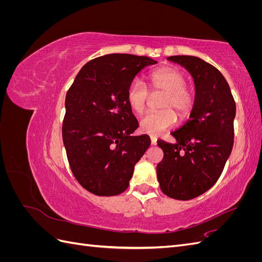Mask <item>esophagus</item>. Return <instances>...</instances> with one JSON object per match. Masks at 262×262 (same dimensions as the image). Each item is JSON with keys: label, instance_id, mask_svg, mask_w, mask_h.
<instances>
[{"label": "esophagus", "instance_id": "esophagus-1", "mask_svg": "<svg viewBox=\"0 0 262 262\" xmlns=\"http://www.w3.org/2000/svg\"><path fill=\"white\" fill-rule=\"evenodd\" d=\"M156 143H157V139L155 137H150V144L156 145Z\"/></svg>", "mask_w": 262, "mask_h": 262}]
</instances>
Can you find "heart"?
<instances>
[{"instance_id":"obj_1","label":"heart","mask_w":262,"mask_h":262,"mask_svg":"<svg viewBox=\"0 0 262 262\" xmlns=\"http://www.w3.org/2000/svg\"><path fill=\"white\" fill-rule=\"evenodd\" d=\"M149 89L153 93H162L160 107L163 109L157 113H148L140 119V131L152 137L170 129L176 123V116L184 118L194 104V93L186 85V75L176 68L158 69L147 76ZM148 97L146 87L140 81H132L126 89L125 98L133 113L143 112Z\"/></svg>"}]
</instances>
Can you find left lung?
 I'll return each instance as SVG.
<instances>
[{
    "mask_svg": "<svg viewBox=\"0 0 262 262\" xmlns=\"http://www.w3.org/2000/svg\"><path fill=\"white\" fill-rule=\"evenodd\" d=\"M167 60L192 76L194 104L189 120L171 132L175 143L157 141L164 152L157 179L167 196L190 200L208 191L223 171L234 143L236 105L225 77L210 63L193 55Z\"/></svg>",
    "mask_w": 262,
    "mask_h": 262,
    "instance_id": "obj_1",
    "label": "left lung"
}]
</instances>
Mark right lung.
Listing matches in <instances>:
<instances>
[{
  "instance_id": "obj_1",
  "label": "right lung",
  "mask_w": 262,
  "mask_h": 262,
  "mask_svg": "<svg viewBox=\"0 0 262 262\" xmlns=\"http://www.w3.org/2000/svg\"><path fill=\"white\" fill-rule=\"evenodd\" d=\"M156 63L126 53L102 55L86 63L67 93L63 144L74 177L94 194L125 191L150 145L146 134L131 136L139 122L125 94L134 77Z\"/></svg>"
}]
</instances>
